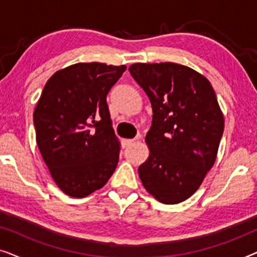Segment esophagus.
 <instances>
[{"label": "esophagus", "mask_w": 257, "mask_h": 257, "mask_svg": "<svg viewBox=\"0 0 257 257\" xmlns=\"http://www.w3.org/2000/svg\"><path fill=\"white\" fill-rule=\"evenodd\" d=\"M136 140L135 139H124L122 140V145L124 146H130L132 145V144H135Z\"/></svg>", "instance_id": "34e87169"}]
</instances>
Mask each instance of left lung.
Listing matches in <instances>:
<instances>
[{"label": "left lung", "instance_id": "obj_1", "mask_svg": "<svg viewBox=\"0 0 257 257\" xmlns=\"http://www.w3.org/2000/svg\"><path fill=\"white\" fill-rule=\"evenodd\" d=\"M128 70L153 112L140 180L158 201H185L216 160L224 119L215 92L205 76L177 63H135Z\"/></svg>", "mask_w": 257, "mask_h": 257}]
</instances>
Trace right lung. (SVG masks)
Here are the masks:
<instances>
[{"mask_svg": "<svg viewBox=\"0 0 257 257\" xmlns=\"http://www.w3.org/2000/svg\"><path fill=\"white\" fill-rule=\"evenodd\" d=\"M126 65L77 63L45 83L34 111L36 142L63 193L85 198L104 187L117 167L119 144L106 96Z\"/></svg>", "mask_w": 257, "mask_h": 257, "instance_id": "1", "label": "right lung"}]
</instances>
